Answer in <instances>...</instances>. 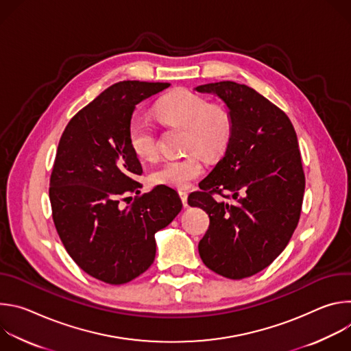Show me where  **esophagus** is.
Listing matches in <instances>:
<instances>
[{
	"mask_svg": "<svg viewBox=\"0 0 351 351\" xmlns=\"http://www.w3.org/2000/svg\"><path fill=\"white\" fill-rule=\"evenodd\" d=\"M179 194H180V198H182V199H184V202H186V197H187V194H186V191H180V193H179Z\"/></svg>",
	"mask_w": 351,
	"mask_h": 351,
	"instance_id": "obj_1",
	"label": "esophagus"
}]
</instances>
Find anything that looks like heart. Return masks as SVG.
Here are the masks:
<instances>
[{
	"mask_svg": "<svg viewBox=\"0 0 351 351\" xmlns=\"http://www.w3.org/2000/svg\"><path fill=\"white\" fill-rule=\"evenodd\" d=\"M190 132L197 138L198 147H203L206 149L223 147L226 143V134L214 119L204 117L198 123H194L190 128Z\"/></svg>",
	"mask_w": 351,
	"mask_h": 351,
	"instance_id": "1",
	"label": "heart"
}]
</instances>
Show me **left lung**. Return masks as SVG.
Segmentation results:
<instances>
[{
	"label": "left lung",
	"instance_id": "left-lung-1",
	"mask_svg": "<svg viewBox=\"0 0 351 351\" xmlns=\"http://www.w3.org/2000/svg\"><path fill=\"white\" fill-rule=\"evenodd\" d=\"M160 86L125 80L94 98L66 125L49 178L53 219L65 250L80 269L110 285L128 283L152 267L154 234L182 210L178 193L167 186L141 195L137 190L117 207L143 173L130 140L133 111L162 91Z\"/></svg>",
	"mask_w": 351,
	"mask_h": 351
}]
</instances>
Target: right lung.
Returning a JSON list of instances; mask_svg holds the SVG:
<instances>
[{
  "instance_id": "1",
  "label": "right lung",
  "mask_w": 351,
  "mask_h": 351,
  "mask_svg": "<svg viewBox=\"0 0 351 351\" xmlns=\"http://www.w3.org/2000/svg\"><path fill=\"white\" fill-rule=\"evenodd\" d=\"M195 90L223 99L232 125L223 158L187 202L210 217L198 253L221 276L248 278L283 252L297 228L306 187L297 136L287 115L252 87L226 80ZM214 192L226 202L217 204Z\"/></svg>"
}]
</instances>
